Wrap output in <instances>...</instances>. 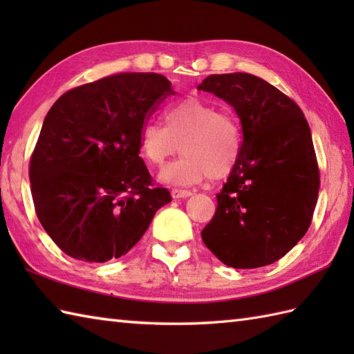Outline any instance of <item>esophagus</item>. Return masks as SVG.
<instances>
[{"instance_id": "34e87169", "label": "esophagus", "mask_w": 354, "mask_h": 354, "mask_svg": "<svg viewBox=\"0 0 354 354\" xmlns=\"http://www.w3.org/2000/svg\"><path fill=\"white\" fill-rule=\"evenodd\" d=\"M171 196L175 198V199H185V198L192 196V192H189V190H178V189H175V190H171Z\"/></svg>"}]
</instances>
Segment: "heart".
Wrapping results in <instances>:
<instances>
[{
    "label": "heart",
    "instance_id": "heart-1",
    "mask_svg": "<svg viewBox=\"0 0 354 354\" xmlns=\"http://www.w3.org/2000/svg\"><path fill=\"white\" fill-rule=\"evenodd\" d=\"M164 118L165 124L147 122L140 132L141 153L155 167H162L179 147L184 152L162 170L164 183L192 187L205 178H227L236 169L242 153V129L231 112L201 97H187L167 106Z\"/></svg>",
    "mask_w": 354,
    "mask_h": 354
}]
</instances>
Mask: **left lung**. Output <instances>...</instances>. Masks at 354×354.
Returning a JSON list of instances; mask_svg holds the SVG:
<instances>
[{
  "label": "left lung",
  "mask_w": 354,
  "mask_h": 354,
  "mask_svg": "<svg viewBox=\"0 0 354 354\" xmlns=\"http://www.w3.org/2000/svg\"><path fill=\"white\" fill-rule=\"evenodd\" d=\"M198 89L230 103L243 132L242 153L216 194V213L202 240L227 266L270 265L312 223L319 169L309 123L290 97L252 74H212Z\"/></svg>",
  "instance_id": "8db88e82"
}]
</instances>
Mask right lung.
Segmentation results:
<instances>
[{
  "label": "right lung",
  "mask_w": 354,
  "mask_h": 354,
  "mask_svg": "<svg viewBox=\"0 0 354 354\" xmlns=\"http://www.w3.org/2000/svg\"><path fill=\"white\" fill-rule=\"evenodd\" d=\"M171 84L156 73H118L62 94L30 158L35 212L70 257L124 255L171 201L140 156V132Z\"/></svg>",
  "instance_id": "add662e5"
}]
</instances>
